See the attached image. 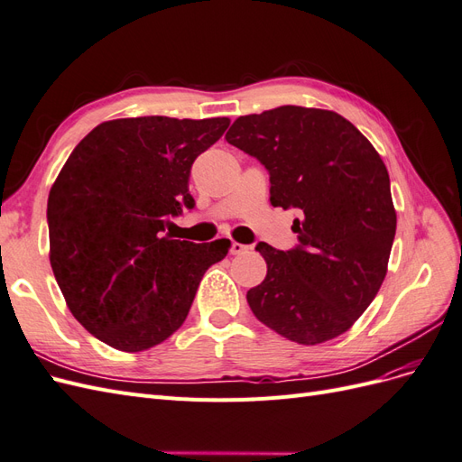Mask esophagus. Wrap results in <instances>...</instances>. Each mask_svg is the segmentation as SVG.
Wrapping results in <instances>:
<instances>
[{"mask_svg": "<svg viewBox=\"0 0 462 462\" xmlns=\"http://www.w3.org/2000/svg\"><path fill=\"white\" fill-rule=\"evenodd\" d=\"M248 250H250V246L241 245V243H236V241H233V243H231V246H229V253H231V254H235V256L245 254V253H248Z\"/></svg>", "mask_w": 462, "mask_h": 462, "instance_id": "1", "label": "esophagus"}]
</instances>
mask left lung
<instances>
[{
  "mask_svg": "<svg viewBox=\"0 0 462 462\" xmlns=\"http://www.w3.org/2000/svg\"><path fill=\"white\" fill-rule=\"evenodd\" d=\"M226 138L270 171L272 206L302 214L292 221L297 248L256 246L268 273L246 292L250 310L300 345L339 337L387 273L397 214L383 160L351 121L318 107L243 116Z\"/></svg>",
  "mask_w": 462,
  "mask_h": 462,
  "instance_id": "obj_1",
  "label": "left lung"
}]
</instances>
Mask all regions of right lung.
<instances>
[{
    "label": "right lung",
    "instance_id": "add662e5",
    "mask_svg": "<svg viewBox=\"0 0 462 462\" xmlns=\"http://www.w3.org/2000/svg\"><path fill=\"white\" fill-rule=\"evenodd\" d=\"M229 117H127L97 125L71 152L48 199L50 263L69 310L96 339L141 353L173 335L229 241L163 236L192 208L190 165Z\"/></svg>",
    "mask_w": 462,
    "mask_h": 462
}]
</instances>
